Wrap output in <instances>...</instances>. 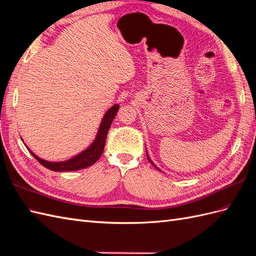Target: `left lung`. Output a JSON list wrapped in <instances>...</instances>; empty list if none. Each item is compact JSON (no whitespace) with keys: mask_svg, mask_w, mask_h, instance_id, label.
Instances as JSON below:
<instances>
[{"mask_svg":"<svg viewBox=\"0 0 256 256\" xmlns=\"http://www.w3.org/2000/svg\"><path fill=\"white\" fill-rule=\"evenodd\" d=\"M147 159H148V160H149V161H150V162H152V166H154V168H156V170H159V168H156V166H154V162H152V160H150V158H149V156H148V154H147ZM159 171H160V170H159Z\"/></svg>","mask_w":256,"mask_h":256,"instance_id":"1","label":"left lung"}]
</instances>
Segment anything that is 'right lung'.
I'll list each match as a JSON object with an SVG mask.
<instances>
[{
	"instance_id": "add662e5",
	"label": "right lung",
	"mask_w": 256,
	"mask_h": 256,
	"mask_svg": "<svg viewBox=\"0 0 256 256\" xmlns=\"http://www.w3.org/2000/svg\"><path fill=\"white\" fill-rule=\"evenodd\" d=\"M119 108H120L119 104H116L114 106H112L107 111L100 122V130H98L96 138L93 142V144H92L88 149H85L84 152L74 156V158H71L67 161H62V162H50V161H45L41 158H38V156L32 152L31 150H29V152L43 166L50 170V171H55V172L78 171V170H82V168L93 166L94 163L100 158V156L104 152L108 130L111 126V123H112Z\"/></svg>"
}]
</instances>
